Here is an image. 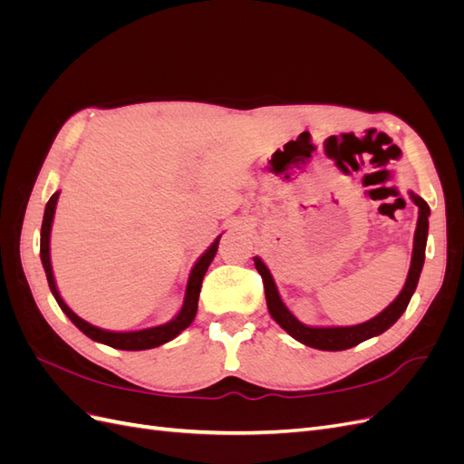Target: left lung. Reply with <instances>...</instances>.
<instances>
[{
	"label": "left lung",
	"instance_id": "left-lung-1",
	"mask_svg": "<svg viewBox=\"0 0 464 464\" xmlns=\"http://www.w3.org/2000/svg\"><path fill=\"white\" fill-rule=\"evenodd\" d=\"M411 199L418 205V224H416V232H414V249H412L409 276H406V283H404L399 296L395 298V302L389 304L382 314L375 315L373 319H370L366 323H360V325H353V327H307V325H304V323H300L290 314L285 302L280 300L276 285H275L269 269H266V265L259 257H254L256 269L259 271V275L263 278L266 307H269V314L278 323V325L283 327L290 336H294V339L300 341L302 344L317 348V350H329V353L353 348L363 341L372 339V336L385 333L391 325H395V321L404 314L406 305H409L412 294L418 286V278H420V273H422L424 257H426L430 207L422 198H418V195L412 191H411Z\"/></svg>",
	"mask_w": 464,
	"mask_h": 464
}]
</instances>
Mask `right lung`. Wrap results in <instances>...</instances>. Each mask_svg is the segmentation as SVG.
Here are the masks:
<instances>
[{
	"label": "right lung",
	"instance_id": "right-lung-1",
	"mask_svg": "<svg viewBox=\"0 0 464 464\" xmlns=\"http://www.w3.org/2000/svg\"><path fill=\"white\" fill-rule=\"evenodd\" d=\"M58 198H60V191H55L50 201L46 203V210H44V220H42V230H40V259L42 265H44V271H46V278H48V286L53 294L55 302L62 307V312L73 321V325L85 333L89 339L96 341V343H102L108 344L111 348H120V350H147V348H154V346H160L168 341L176 339V336L188 329L191 325V321L195 319V314H198V302H199V292H201V283H203V276L208 269L210 261L215 259L217 256V249H218V240L213 242L205 254L198 259V263L193 265V269L189 273L188 278V288H186V298H184V305H181V310L178 312V315L164 323V325L159 327H150V329H141V331H130V333H116V331H106L101 327H94L91 323H87L85 319H81L75 312H72V307H69L58 292V286H55V280H53V273H52V263H50V232H52V222H53V213H55V205H58Z\"/></svg>",
	"mask_w": 464,
	"mask_h": 464
}]
</instances>
